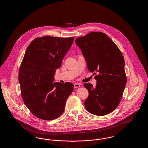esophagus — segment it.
<instances>
[{
    "instance_id": "obj_1",
    "label": "esophagus",
    "mask_w": 148,
    "mask_h": 148,
    "mask_svg": "<svg viewBox=\"0 0 148 148\" xmlns=\"http://www.w3.org/2000/svg\"><path fill=\"white\" fill-rule=\"evenodd\" d=\"M74 85V88H79L80 86V84H79V83H75Z\"/></svg>"
}]
</instances>
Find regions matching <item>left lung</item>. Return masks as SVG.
I'll return each instance as SVG.
<instances>
[{
    "instance_id": "obj_1",
    "label": "left lung",
    "mask_w": 148,
    "mask_h": 148,
    "mask_svg": "<svg viewBox=\"0 0 148 148\" xmlns=\"http://www.w3.org/2000/svg\"><path fill=\"white\" fill-rule=\"evenodd\" d=\"M75 43L81 50L88 70L95 75L97 85L85 83L89 96L84 101L92 114L103 116L114 111L119 104L127 77L125 62L119 49L108 35L91 32L77 38Z\"/></svg>"
}]
</instances>
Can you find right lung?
<instances>
[{
    "mask_svg": "<svg viewBox=\"0 0 148 148\" xmlns=\"http://www.w3.org/2000/svg\"><path fill=\"white\" fill-rule=\"evenodd\" d=\"M74 39V37L38 38L25 51L18 79L24 103L37 118L51 120L64 112L74 85L53 82L56 69L61 66Z\"/></svg>",
    "mask_w": 148,
    "mask_h": 148,
    "instance_id": "right-lung-1",
    "label": "right lung"
}]
</instances>
